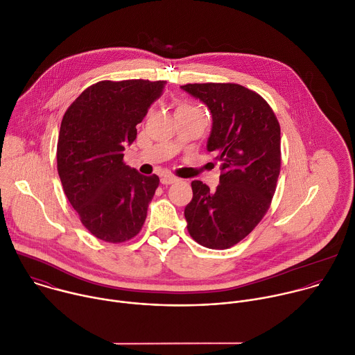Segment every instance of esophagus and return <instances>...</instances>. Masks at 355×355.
I'll use <instances>...</instances> for the list:
<instances>
[{
  "label": "esophagus",
  "instance_id": "34e87169",
  "mask_svg": "<svg viewBox=\"0 0 355 355\" xmlns=\"http://www.w3.org/2000/svg\"><path fill=\"white\" fill-rule=\"evenodd\" d=\"M177 181V178L174 177V175H170V174H164V175H162V178H160V182L163 184V185H170V184H174Z\"/></svg>",
  "mask_w": 355,
  "mask_h": 355
}]
</instances>
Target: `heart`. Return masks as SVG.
<instances>
[{
    "label": "heart",
    "mask_w": 355,
    "mask_h": 355,
    "mask_svg": "<svg viewBox=\"0 0 355 355\" xmlns=\"http://www.w3.org/2000/svg\"><path fill=\"white\" fill-rule=\"evenodd\" d=\"M180 108H188V107H187V105H181V107H178L177 110H180Z\"/></svg>",
    "instance_id": "1"
}]
</instances>
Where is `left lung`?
I'll return each mask as SVG.
<instances>
[{
  "instance_id": "8db88e82",
  "label": "left lung",
  "mask_w": 355,
  "mask_h": 355,
  "mask_svg": "<svg viewBox=\"0 0 355 355\" xmlns=\"http://www.w3.org/2000/svg\"><path fill=\"white\" fill-rule=\"evenodd\" d=\"M212 114L208 151L222 174L211 191L192 181V200L184 215L191 237L200 245L225 250L243 240L267 214L281 170V128L257 92L232 83L181 87Z\"/></svg>"
}]
</instances>
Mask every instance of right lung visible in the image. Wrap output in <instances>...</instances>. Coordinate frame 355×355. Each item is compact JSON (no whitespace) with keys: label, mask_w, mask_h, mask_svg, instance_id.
Segmentation results:
<instances>
[{"label":"right lung","mask_w":355,"mask_h":355,"mask_svg":"<svg viewBox=\"0 0 355 355\" xmlns=\"http://www.w3.org/2000/svg\"><path fill=\"white\" fill-rule=\"evenodd\" d=\"M166 81H99L66 111L58 140V171L64 193L96 239L123 243L147 216L159 177L141 175L123 163L136 125L162 96Z\"/></svg>","instance_id":"right-lung-1"}]
</instances>
